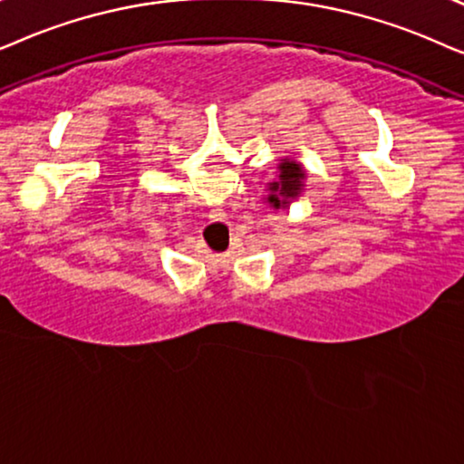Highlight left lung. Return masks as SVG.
Returning <instances> with one entry per match:
<instances>
[{
	"instance_id": "obj_1",
	"label": "left lung",
	"mask_w": 464,
	"mask_h": 464,
	"mask_svg": "<svg viewBox=\"0 0 464 464\" xmlns=\"http://www.w3.org/2000/svg\"><path fill=\"white\" fill-rule=\"evenodd\" d=\"M280 176H277V182L269 184V195H267V203L271 208L280 209V208H288L290 201L296 199L301 193H304V169H301L299 163L295 160L284 159V163H280Z\"/></svg>"
}]
</instances>
